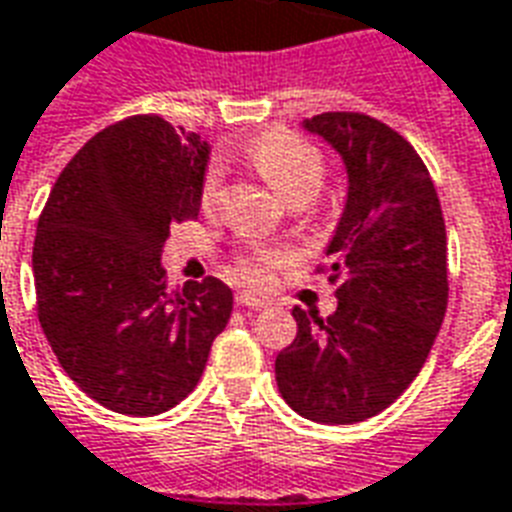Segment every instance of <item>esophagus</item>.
Wrapping results in <instances>:
<instances>
[{"instance_id": "obj_1", "label": "esophagus", "mask_w": 512, "mask_h": 512, "mask_svg": "<svg viewBox=\"0 0 512 512\" xmlns=\"http://www.w3.org/2000/svg\"><path fill=\"white\" fill-rule=\"evenodd\" d=\"M236 306L252 308V311H263L268 303H265V300H260V298H255V295H249V292H239V295H236Z\"/></svg>"}]
</instances>
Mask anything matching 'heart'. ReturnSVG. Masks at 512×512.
I'll list each match as a JSON object with an SVG mask.
<instances>
[{
	"mask_svg": "<svg viewBox=\"0 0 512 512\" xmlns=\"http://www.w3.org/2000/svg\"><path fill=\"white\" fill-rule=\"evenodd\" d=\"M249 158L282 201H292L298 195L314 198L322 185V177H325L322 155L300 136L287 134V131H271V134L260 136L249 147ZM217 195H220V166H212L201 182V206L206 212L217 204ZM287 260L290 257L282 249L252 247L239 257L236 276L252 287H263L271 279V273L284 268Z\"/></svg>",
	"mask_w": 512,
	"mask_h": 512,
	"instance_id": "b5f03b06",
	"label": "heart"
}]
</instances>
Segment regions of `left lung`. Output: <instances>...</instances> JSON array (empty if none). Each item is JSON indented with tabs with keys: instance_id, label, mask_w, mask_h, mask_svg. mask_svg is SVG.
Returning <instances> with one entry per match:
<instances>
[{
	"instance_id": "8db88e82",
	"label": "left lung",
	"mask_w": 512,
	"mask_h": 512,
	"mask_svg": "<svg viewBox=\"0 0 512 512\" xmlns=\"http://www.w3.org/2000/svg\"><path fill=\"white\" fill-rule=\"evenodd\" d=\"M346 169V201L325 255L338 284L327 319L292 308L298 335L276 357L292 411L354 424L395 403L419 376L448 303L446 222L424 163L403 136L357 112L303 120Z\"/></svg>"
}]
</instances>
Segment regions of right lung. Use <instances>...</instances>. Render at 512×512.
I'll return each instance as SVG.
<instances>
[{
  "label": "right lung",
  "mask_w": 512,
  "mask_h": 512,
  "mask_svg": "<svg viewBox=\"0 0 512 512\" xmlns=\"http://www.w3.org/2000/svg\"><path fill=\"white\" fill-rule=\"evenodd\" d=\"M212 147L158 115L104 128L50 190L31 255L39 325L61 368L115 413L158 416L201 381L233 311L220 279L166 292L174 222L201 212Z\"/></svg>",
  "instance_id": "obj_1"
}]
</instances>
